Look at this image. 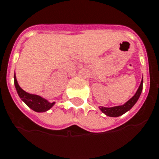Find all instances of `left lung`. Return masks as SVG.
Here are the masks:
<instances>
[{
	"label": "left lung",
	"mask_w": 159,
	"mask_h": 159,
	"mask_svg": "<svg viewBox=\"0 0 159 159\" xmlns=\"http://www.w3.org/2000/svg\"><path fill=\"white\" fill-rule=\"evenodd\" d=\"M142 89H143V80H141V83L139 84L138 89H137L135 94L128 100L126 102L123 104V105H120V106L111 107H99V109L102 113H104L106 116H111V117H117L123 115L125 113L126 111L133 107L134 104L136 103V102L139 99V96L141 94Z\"/></svg>",
	"instance_id": "8db88e82"
}]
</instances>
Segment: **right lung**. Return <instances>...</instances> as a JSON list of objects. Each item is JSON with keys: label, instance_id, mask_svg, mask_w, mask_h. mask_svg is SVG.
Instances as JSON below:
<instances>
[{"label": "right lung", "instance_id": "1", "mask_svg": "<svg viewBox=\"0 0 159 159\" xmlns=\"http://www.w3.org/2000/svg\"><path fill=\"white\" fill-rule=\"evenodd\" d=\"M14 80H15V86L17 91V93L19 95V97L21 98L24 102L29 107L34 110V111L37 112H44V111H48L49 109H51L54 105H55V102H48L44 98L39 96L37 94H33V93H29L25 92V90L22 89L20 87L18 81L16 80V76L14 75Z\"/></svg>", "mask_w": 159, "mask_h": 159}]
</instances>
